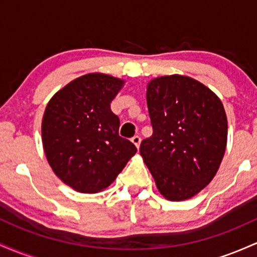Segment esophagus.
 I'll return each instance as SVG.
<instances>
[{
    "label": "esophagus",
    "mask_w": 257,
    "mask_h": 257,
    "mask_svg": "<svg viewBox=\"0 0 257 257\" xmlns=\"http://www.w3.org/2000/svg\"><path fill=\"white\" fill-rule=\"evenodd\" d=\"M132 143L139 149V146H140V143H141V138L139 137V135H135V137L132 138Z\"/></svg>",
    "instance_id": "obj_1"
}]
</instances>
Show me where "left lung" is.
I'll list each match as a JSON object with an SVG mask.
<instances>
[{"mask_svg": "<svg viewBox=\"0 0 257 257\" xmlns=\"http://www.w3.org/2000/svg\"><path fill=\"white\" fill-rule=\"evenodd\" d=\"M146 99L153 133L141 141L140 155L167 199L191 198L214 179L225 155L222 102L204 84L180 75L152 79Z\"/></svg>", "mask_w": 257, "mask_h": 257, "instance_id": "left-lung-1", "label": "left lung"}]
</instances>
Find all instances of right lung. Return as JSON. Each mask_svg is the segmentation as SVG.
I'll list each match as a JSON object with an SVG mask.
<instances>
[{
	"label": "right lung",
	"instance_id": "right-lung-1",
	"mask_svg": "<svg viewBox=\"0 0 257 257\" xmlns=\"http://www.w3.org/2000/svg\"><path fill=\"white\" fill-rule=\"evenodd\" d=\"M123 83L104 73H88L59 90L44 111L42 143L49 166L78 192L108 187L138 151L119 137V118L111 111Z\"/></svg>",
	"mask_w": 257,
	"mask_h": 257
}]
</instances>
